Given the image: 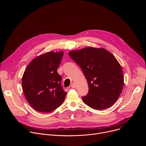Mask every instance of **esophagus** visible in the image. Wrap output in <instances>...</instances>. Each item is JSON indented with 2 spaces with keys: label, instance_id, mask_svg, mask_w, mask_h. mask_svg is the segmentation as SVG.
<instances>
[{
  "label": "esophagus",
  "instance_id": "1",
  "mask_svg": "<svg viewBox=\"0 0 146 146\" xmlns=\"http://www.w3.org/2000/svg\"><path fill=\"white\" fill-rule=\"evenodd\" d=\"M71 87L72 88H76V85L74 84V83H72V84H71Z\"/></svg>",
  "mask_w": 146,
  "mask_h": 146
}]
</instances>
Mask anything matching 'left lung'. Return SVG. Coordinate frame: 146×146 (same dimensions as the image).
I'll return each mask as SVG.
<instances>
[{
	"mask_svg": "<svg viewBox=\"0 0 146 146\" xmlns=\"http://www.w3.org/2000/svg\"><path fill=\"white\" fill-rule=\"evenodd\" d=\"M69 54L88 82V93L82 98L84 103L95 110L113 106L123 86L122 70L114 56L105 48L92 47L71 51Z\"/></svg>",
	"mask_w": 146,
	"mask_h": 146,
	"instance_id": "1",
	"label": "left lung"
}]
</instances>
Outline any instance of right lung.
I'll list each match as a JSON object with an SVG mask.
<instances>
[{
  "mask_svg": "<svg viewBox=\"0 0 146 146\" xmlns=\"http://www.w3.org/2000/svg\"><path fill=\"white\" fill-rule=\"evenodd\" d=\"M64 51H50L34 58L27 66L22 78L25 97L36 111L49 113L63 103L67 92L61 86L57 72Z\"/></svg>",
  "mask_w": 146,
  "mask_h": 146,
  "instance_id": "right-lung-1",
  "label": "right lung"
}]
</instances>
